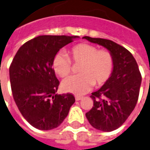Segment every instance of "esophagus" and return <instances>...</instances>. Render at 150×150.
Returning <instances> with one entry per match:
<instances>
[{
    "label": "esophagus",
    "mask_w": 150,
    "mask_h": 150,
    "mask_svg": "<svg viewBox=\"0 0 150 150\" xmlns=\"http://www.w3.org/2000/svg\"><path fill=\"white\" fill-rule=\"evenodd\" d=\"M81 99H82V97L81 96H75V100L76 101L81 100Z\"/></svg>",
    "instance_id": "esophagus-1"
}]
</instances>
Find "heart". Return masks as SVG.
Wrapping results in <instances>:
<instances>
[{
  "label": "heart",
  "instance_id": "1",
  "mask_svg": "<svg viewBox=\"0 0 150 150\" xmlns=\"http://www.w3.org/2000/svg\"><path fill=\"white\" fill-rule=\"evenodd\" d=\"M75 64H80L79 75L70 76L62 83L64 91L74 94L87 92L93 84L101 86L111 77L114 67V58L108 50H98L95 46L79 43L68 51ZM71 62L65 54L57 53L53 58L52 68L56 74L66 77L71 73Z\"/></svg>",
  "mask_w": 150,
  "mask_h": 150
}]
</instances>
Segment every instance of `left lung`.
Wrapping results in <instances>:
<instances>
[{"label":"left lung","instance_id":"1","mask_svg":"<svg viewBox=\"0 0 150 150\" xmlns=\"http://www.w3.org/2000/svg\"><path fill=\"white\" fill-rule=\"evenodd\" d=\"M83 38L103 46L113 56L112 75L98 90L92 93L93 106L85 114L93 128L112 131L126 122L137 103L141 83L139 67L132 54L112 41L87 36Z\"/></svg>","mask_w":150,"mask_h":150}]
</instances>
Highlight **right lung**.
Listing matches in <instances>:
<instances>
[{
	"label": "right lung",
	"mask_w": 150,
	"mask_h": 150,
	"mask_svg": "<svg viewBox=\"0 0 150 150\" xmlns=\"http://www.w3.org/2000/svg\"><path fill=\"white\" fill-rule=\"evenodd\" d=\"M78 38L36 37L21 46L12 61L10 81L14 100L22 116L37 129L57 128L75 102L71 93H56L59 80L52 69V61L59 50Z\"/></svg>",
	"instance_id": "right-lung-1"
}]
</instances>
